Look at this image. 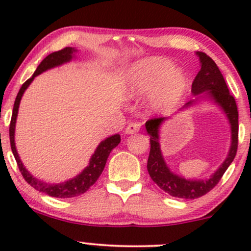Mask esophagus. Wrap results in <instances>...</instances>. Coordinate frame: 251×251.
I'll list each match as a JSON object with an SVG mask.
<instances>
[{
  "mask_svg": "<svg viewBox=\"0 0 251 251\" xmlns=\"http://www.w3.org/2000/svg\"><path fill=\"white\" fill-rule=\"evenodd\" d=\"M140 128H142V124L138 123V122H133V123L128 124L127 127H126V129H125V132L127 134H133V133H137Z\"/></svg>",
  "mask_w": 251,
  "mask_h": 251,
  "instance_id": "esophagus-1",
  "label": "esophagus"
}]
</instances>
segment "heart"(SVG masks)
Returning <instances> with one entry per match:
<instances>
[{"label":"heart","mask_w":251,"mask_h":251,"mask_svg":"<svg viewBox=\"0 0 251 251\" xmlns=\"http://www.w3.org/2000/svg\"><path fill=\"white\" fill-rule=\"evenodd\" d=\"M188 86V77L174 63L163 57H149L133 66L127 77L126 93L138 98L152 91L151 105L157 109H171L177 105Z\"/></svg>","instance_id":"obj_1"}]
</instances>
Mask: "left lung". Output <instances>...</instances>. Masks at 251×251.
<instances>
[{"instance_id":"left-lung-1","label":"left lung","mask_w":251,"mask_h":251,"mask_svg":"<svg viewBox=\"0 0 251 251\" xmlns=\"http://www.w3.org/2000/svg\"><path fill=\"white\" fill-rule=\"evenodd\" d=\"M197 55L201 60V71L198 72L192 82V94L198 96L206 92L205 96H208L209 99L214 100V102L221 106L222 109L226 112L231 125V146H230L226 159L220 166V169L209 179L205 180L185 179L178 175H175L174 172L170 171L166 163L164 162L159 145V127L168 118H153V119L148 120L145 124L146 131L150 134V144H151L148 160L150 177L166 194L172 197L184 198V200H195V198L201 197L208 194L210 190L214 189L234 160L238 146V111L235 98L229 93L226 80L214 60L201 51H197ZM196 100L197 99L190 100L184 105L183 108L194 105Z\"/></svg>"}]
</instances>
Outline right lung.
<instances>
[{
    "label": "right lung",
    "mask_w": 251,
    "mask_h": 251,
    "mask_svg": "<svg viewBox=\"0 0 251 251\" xmlns=\"http://www.w3.org/2000/svg\"><path fill=\"white\" fill-rule=\"evenodd\" d=\"M74 53H76V50L72 47H66L61 50L54 51V53L50 54L48 56H46L42 60L41 63L37 66L36 71L34 72L33 76L30 79H28L24 85L20 88L19 93H17L15 102H14V108H13V114H11V120H10V126H9V138H10V146L11 151H13L14 157L19 166L20 172L24 176L25 180L29 184L30 186H33L34 189L37 191L43 192V194H47L50 197H56V198H72L76 197L85 194L87 190L93 185L94 183L98 180V178L100 177L101 172L105 168L106 162H107V158L111 151L118 144L120 143V135L114 134L112 137H108L107 139L102 140L99 144L96 152L92 155L91 160H89L88 166L86 168L80 175H77L76 177L68 179L67 181H63V183H57V184H50L46 183V181L36 179L34 176H31L28 170L25 168L24 164H22L21 159H20L19 154H17L16 148H15V140H14V134H15V124H16V118H17V112H19V106L20 101H21V98L24 96L25 91L27 89L28 86L30 85V82L33 81L34 77L39 74H41L42 72L50 70V68L56 67V66L62 65V63L71 61L73 59Z\"/></svg>",
    "instance_id": "right-lung-1"
}]
</instances>
